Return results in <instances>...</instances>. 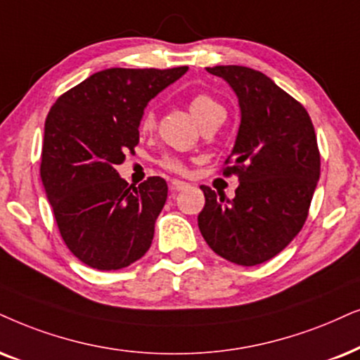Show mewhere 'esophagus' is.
<instances>
[{"mask_svg":"<svg viewBox=\"0 0 360 360\" xmlns=\"http://www.w3.org/2000/svg\"><path fill=\"white\" fill-rule=\"evenodd\" d=\"M188 183H184V181H179V179H172L171 181V189L172 191H183L188 188Z\"/></svg>","mask_w":360,"mask_h":360,"instance_id":"34e87169","label":"esophagus"}]
</instances>
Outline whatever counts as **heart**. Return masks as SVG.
<instances>
[{
	"label": "heart",
	"instance_id": "b5f03b06",
	"mask_svg": "<svg viewBox=\"0 0 360 360\" xmlns=\"http://www.w3.org/2000/svg\"><path fill=\"white\" fill-rule=\"evenodd\" d=\"M188 108L195 120H198L199 124H204V122L209 120H214V117L224 116V108L217 103L216 98H212L211 94L207 93H198L194 94L193 98L188 101ZM141 129L143 131H153L154 126H156V112H154L153 108H148L144 111L143 117H141L139 122ZM159 165L166 169L174 171V172H184L186 171V162L179 156H174V154H166L159 159Z\"/></svg>",
	"mask_w": 360,
	"mask_h": 360
}]
</instances>
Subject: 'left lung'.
<instances>
[{
  "label": "left lung",
  "instance_id": "obj_1",
  "mask_svg": "<svg viewBox=\"0 0 360 360\" xmlns=\"http://www.w3.org/2000/svg\"><path fill=\"white\" fill-rule=\"evenodd\" d=\"M236 91L240 126L222 176H238L234 199L201 186L206 204L198 226L209 248L239 266L277 256L309 216L321 176V153L311 116L297 99L261 71L207 68Z\"/></svg>",
  "mask_w": 360,
  "mask_h": 360
}]
</instances>
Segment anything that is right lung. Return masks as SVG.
Instances as JSON below:
<instances>
[{
    "instance_id": "obj_1",
    "label": "right lung",
    "mask_w": 360,
    "mask_h": 360,
    "mask_svg": "<svg viewBox=\"0 0 360 360\" xmlns=\"http://www.w3.org/2000/svg\"><path fill=\"white\" fill-rule=\"evenodd\" d=\"M186 71L111 68L66 91L49 109L41 181L68 249L93 269H122L151 248L166 181L153 176L134 188L116 166L138 146L146 104Z\"/></svg>"
}]
</instances>
